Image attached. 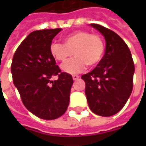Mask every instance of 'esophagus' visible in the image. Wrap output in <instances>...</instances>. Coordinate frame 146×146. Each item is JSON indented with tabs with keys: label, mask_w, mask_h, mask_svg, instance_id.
<instances>
[{
	"label": "esophagus",
	"mask_w": 146,
	"mask_h": 146,
	"mask_svg": "<svg viewBox=\"0 0 146 146\" xmlns=\"http://www.w3.org/2000/svg\"><path fill=\"white\" fill-rule=\"evenodd\" d=\"M72 78H73L74 80H78V79L80 78V76H77V75H73V76H72Z\"/></svg>",
	"instance_id": "esophagus-1"
}]
</instances>
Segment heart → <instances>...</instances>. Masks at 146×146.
Returning <instances> with one entry per match:
<instances>
[{
  "mask_svg": "<svg viewBox=\"0 0 146 146\" xmlns=\"http://www.w3.org/2000/svg\"><path fill=\"white\" fill-rule=\"evenodd\" d=\"M63 43H52L50 53L58 62H64L73 55L76 58L62 65V70L70 74L79 73L88 66L94 67L100 63L105 52V42L98 34L84 30L76 31L63 38Z\"/></svg>",
  "mask_w": 146,
  "mask_h": 146,
  "instance_id": "1",
  "label": "heart"
}]
</instances>
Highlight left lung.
<instances>
[{
  "mask_svg": "<svg viewBox=\"0 0 146 146\" xmlns=\"http://www.w3.org/2000/svg\"><path fill=\"white\" fill-rule=\"evenodd\" d=\"M106 39V51L100 63L81 76L85 82L88 104L94 114L109 117L126 104L133 88L135 70L132 54L127 44L115 31L92 23Z\"/></svg>",
  "mask_w": 146,
  "mask_h": 146,
  "instance_id": "1",
  "label": "left lung"
}]
</instances>
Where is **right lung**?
Returning <instances> with one entry per match:
<instances>
[{"instance_id": "right-lung-1", "label": "right lung", "mask_w": 146, "mask_h": 146, "mask_svg": "<svg viewBox=\"0 0 146 146\" xmlns=\"http://www.w3.org/2000/svg\"><path fill=\"white\" fill-rule=\"evenodd\" d=\"M62 28L30 33L16 49L11 64L13 82L25 107L37 117L51 120L66 111L73 79L62 72L50 53L54 36ZM58 76L57 81L50 79Z\"/></svg>"}]
</instances>
